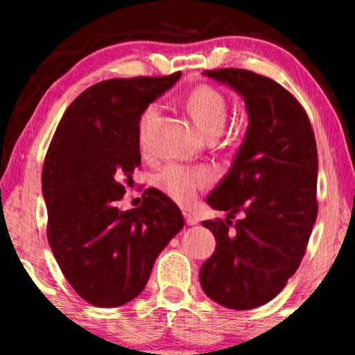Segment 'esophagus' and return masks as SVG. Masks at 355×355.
<instances>
[{"label":"esophagus","instance_id":"esophagus-1","mask_svg":"<svg viewBox=\"0 0 355 355\" xmlns=\"http://www.w3.org/2000/svg\"><path fill=\"white\" fill-rule=\"evenodd\" d=\"M183 217H185V222L189 223V225H197L198 223V218L195 217V215H191L190 211H183Z\"/></svg>","mask_w":355,"mask_h":355}]
</instances>
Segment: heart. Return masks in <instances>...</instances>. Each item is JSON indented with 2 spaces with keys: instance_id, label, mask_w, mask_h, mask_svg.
<instances>
[{
  "instance_id": "b5f03b06",
  "label": "heart",
  "mask_w": 355,
  "mask_h": 355,
  "mask_svg": "<svg viewBox=\"0 0 355 355\" xmlns=\"http://www.w3.org/2000/svg\"><path fill=\"white\" fill-rule=\"evenodd\" d=\"M187 108L195 125L205 137L218 135L227 120V100L217 88L210 85H200L193 88L187 96ZM158 105L152 103L144 110L140 116V138L144 140L150 121L157 115ZM211 173L207 168L168 165L157 173L155 185L165 195L180 203H189L195 198L198 190L210 185Z\"/></svg>"
}]
</instances>
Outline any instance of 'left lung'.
<instances>
[{
    "label": "left lung",
    "instance_id": "obj_1",
    "mask_svg": "<svg viewBox=\"0 0 355 355\" xmlns=\"http://www.w3.org/2000/svg\"><path fill=\"white\" fill-rule=\"evenodd\" d=\"M243 98L248 126L229 173L207 203L225 220L202 222L214 255L200 285L214 302L235 311L267 304L295 274L317 218V146L307 113L274 80L240 68L203 71ZM242 211L244 218L231 225Z\"/></svg>",
    "mask_w": 355,
    "mask_h": 355
}]
</instances>
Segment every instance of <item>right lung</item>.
I'll return each mask as SVG.
<instances>
[{"label": "right lung", "mask_w": 355, "mask_h": 355, "mask_svg": "<svg viewBox=\"0 0 355 355\" xmlns=\"http://www.w3.org/2000/svg\"><path fill=\"white\" fill-rule=\"evenodd\" d=\"M182 73L115 78L85 89L56 126L43 165L48 242L67 280L96 307L141 294L155 260L183 229L182 211L157 189L121 211L140 166V116Z\"/></svg>", "instance_id": "obj_1"}]
</instances>
